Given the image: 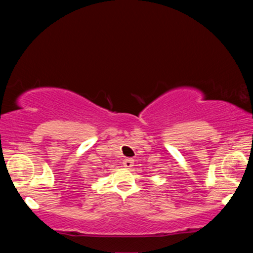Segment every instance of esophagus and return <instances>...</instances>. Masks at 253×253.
I'll return each mask as SVG.
<instances>
[{"mask_svg":"<svg viewBox=\"0 0 253 253\" xmlns=\"http://www.w3.org/2000/svg\"><path fill=\"white\" fill-rule=\"evenodd\" d=\"M123 165H124V168L130 169L131 166L134 165V160H131V158H126V160H124Z\"/></svg>","mask_w":253,"mask_h":253,"instance_id":"obj_1","label":"esophagus"}]
</instances>
